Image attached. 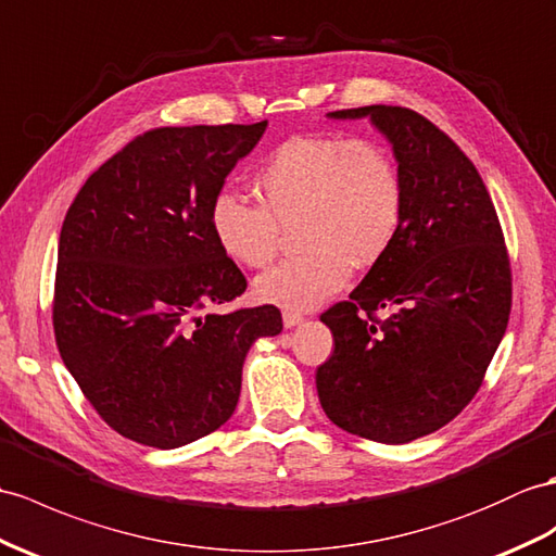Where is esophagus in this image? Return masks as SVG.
<instances>
[{
  "mask_svg": "<svg viewBox=\"0 0 556 556\" xmlns=\"http://www.w3.org/2000/svg\"><path fill=\"white\" fill-rule=\"evenodd\" d=\"M304 323V316L296 314V311H282V325L286 328H296V325Z\"/></svg>",
  "mask_w": 556,
  "mask_h": 556,
  "instance_id": "esophagus-1",
  "label": "esophagus"
}]
</instances>
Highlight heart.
<instances>
[{
    "label": "heart",
    "mask_w": 556,
    "mask_h": 556,
    "mask_svg": "<svg viewBox=\"0 0 556 556\" xmlns=\"http://www.w3.org/2000/svg\"><path fill=\"white\" fill-rule=\"evenodd\" d=\"M260 205L233 191L212 202V233L236 262L274 260L280 226L294 225L292 260L256 278L262 302L311 311L340 292L356 266H372L394 242L403 212L396 162L382 146L346 137H294L280 143L254 179Z\"/></svg>",
    "instance_id": "b5f03b06"
}]
</instances>
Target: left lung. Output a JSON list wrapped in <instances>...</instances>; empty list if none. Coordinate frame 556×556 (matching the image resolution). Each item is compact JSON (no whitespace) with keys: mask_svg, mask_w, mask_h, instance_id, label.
<instances>
[{"mask_svg":"<svg viewBox=\"0 0 556 556\" xmlns=\"http://www.w3.org/2000/svg\"><path fill=\"white\" fill-rule=\"evenodd\" d=\"M363 119L394 151L399 233L361 286L325 311L332 356L316 372L325 415L351 434L408 443L448 425L503 342L511 278L493 200L459 146L401 105L328 113ZM377 307H389L382 324Z\"/></svg>","mask_w":556,"mask_h":556,"instance_id":"8db88e82","label":"left lung"}]
</instances>
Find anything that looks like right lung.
<instances>
[{"label": "right lung", "instance_id": "1", "mask_svg": "<svg viewBox=\"0 0 556 556\" xmlns=\"http://www.w3.org/2000/svg\"><path fill=\"white\" fill-rule=\"evenodd\" d=\"M268 122L162 127L93 172L59 240L53 332L117 434L179 448L233 415L242 365L276 306L214 314L248 288L212 233V202Z\"/></svg>", "mask_w": 556, "mask_h": 556}]
</instances>
